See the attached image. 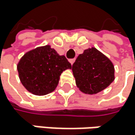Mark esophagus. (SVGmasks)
I'll use <instances>...</instances> for the list:
<instances>
[{
	"label": "esophagus",
	"instance_id": "34e87169",
	"mask_svg": "<svg viewBox=\"0 0 135 135\" xmlns=\"http://www.w3.org/2000/svg\"><path fill=\"white\" fill-rule=\"evenodd\" d=\"M69 61H70V62L71 63V65H73V64H74V62L75 61V59H74V58H72V59H70Z\"/></svg>",
	"mask_w": 135,
	"mask_h": 135
}]
</instances>
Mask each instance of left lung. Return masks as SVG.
Listing matches in <instances>:
<instances>
[{
	"mask_svg": "<svg viewBox=\"0 0 135 135\" xmlns=\"http://www.w3.org/2000/svg\"><path fill=\"white\" fill-rule=\"evenodd\" d=\"M72 71L78 88L87 94L102 91L114 80L113 63L94 47L84 50L77 57Z\"/></svg>",
	"mask_w": 135,
	"mask_h": 135,
	"instance_id": "obj_1",
	"label": "left lung"
}]
</instances>
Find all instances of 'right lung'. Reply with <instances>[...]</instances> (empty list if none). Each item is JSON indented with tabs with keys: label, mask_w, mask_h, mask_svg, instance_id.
<instances>
[{
	"label": "right lung",
	"mask_w": 135,
	"mask_h": 135,
	"mask_svg": "<svg viewBox=\"0 0 135 135\" xmlns=\"http://www.w3.org/2000/svg\"><path fill=\"white\" fill-rule=\"evenodd\" d=\"M71 67L64 55L60 56L50 45H45L27 52L17 64V71L28 91L45 95L56 89L61 73Z\"/></svg>",
	"instance_id": "obj_1"
}]
</instances>
